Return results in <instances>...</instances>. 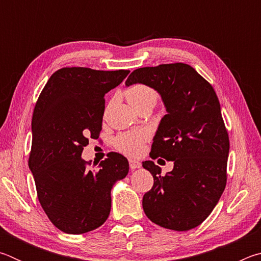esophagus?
Segmentation results:
<instances>
[{"label": "esophagus", "mask_w": 261, "mask_h": 261, "mask_svg": "<svg viewBox=\"0 0 261 261\" xmlns=\"http://www.w3.org/2000/svg\"><path fill=\"white\" fill-rule=\"evenodd\" d=\"M129 165H130V168H131L132 170L139 169V168L141 167V163H140L139 161L134 160V159H130V160H129Z\"/></svg>", "instance_id": "esophagus-1"}]
</instances>
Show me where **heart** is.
<instances>
[{"mask_svg": "<svg viewBox=\"0 0 261 261\" xmlns=\"http://www.w3.org/2000/svg\"><path fill=\"white\" fill-rule=\"evenodd\" d=\"M126 99L129 103L136 110L145 105H155L158 94L153 88L143 84L127 88L125 92ZM148 139V132L146 130H136L123 132L114 139V145L118 151L127 154V155H138L143 149V145Z\"/></svg>", "mask_w": 261, "mask_h": 261, "instance_id": "b5f03b06", "label": "heart"}]
</instances>
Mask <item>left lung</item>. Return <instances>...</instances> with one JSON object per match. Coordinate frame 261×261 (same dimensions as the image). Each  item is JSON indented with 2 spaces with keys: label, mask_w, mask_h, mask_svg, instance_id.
Instances as JSON below:
<instances>
[{
  "label": "left lung",
  "mask_w": 261,
  "mask_h": 261,
  "mask_svg": "<svg viewBox=\"0 0 261 261\" xmlns=\"http://www.w3.org/2000/svg\"><path fill=\"white\" fill-rule=\"evenodd\" d=\"M134 84L154 88L167 110L149 155L174 161L165 176L153 161L143 162L154 178L144 194V212L158 226L190 230L212 213L227 183L229 137L219 99L211 84L184 63L137 69L125 82Z\"/></svg>",
  "instance_id": "1"
}]
</instances>
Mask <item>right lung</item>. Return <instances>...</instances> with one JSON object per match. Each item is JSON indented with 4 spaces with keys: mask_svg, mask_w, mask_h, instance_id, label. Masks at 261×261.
<instances>
[{
    "mask_svg": "<svg viewBox=\"0 0 261 261\" xmlns=\"http://www.w3.org/2000/svg\"><path fill=\"white\" fill-rule=\"evenodd\" d=\"M129 72L60 69L35 105L29 167L43 211L65 233L79 235L103 224L112 206L110 191L129 173L127 159L120 153H109L95 169L82 159L88 139H98L102 129L105 94Z\"/></svg>",
    "mask_w": 261,
    "mask_h": 261,
    "instance_id": "1",
    "label": "right lung"
}]
</instances>
